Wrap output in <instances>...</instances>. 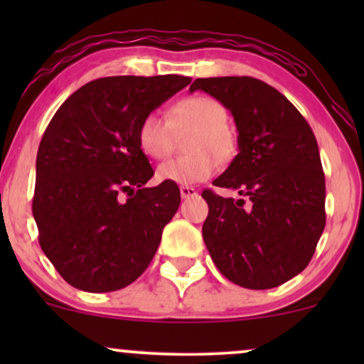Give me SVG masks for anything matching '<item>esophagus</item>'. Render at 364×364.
Returning <instances> with one entry per match:
<instances>
[{"label":"esophagus","instance_id":"esophagus-1","mask_svg":"<svg viewBox=\"0 0 364 364\" xmlns=\"http://www.w3.org/2000/svg\"><path fill=\"white\" fill-rule=\"evenodd\" d=\"M179 193H181V198H190V196L196 195V190L193 186H181L179 188Z\"/></svg>","mask_w":364,"mask_h":364}]
</instances>
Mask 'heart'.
Wrapping results in <instances>:
<instances>
[{"mask_svg": "<svg viewBox=\"0 0 364 364\" xmlns=\"http://www.w3.org/2000/svg\"><path fill=\"white\" fill-rule=\"evenodd\" d=\"M225 118L228 112L223 104L207 95L179 99L169 107L168 118L159 111L147 112L140 121L136 139L140 149L152 159H164L171 152L173 132L193 128L186 145L191 154L159 166V181L188 186L214 176L219 159L225 161L236 150L235 135Z\"/></svg>", "mask_w": 364, "mask_h": 364, "instance_id": "obj_1", "label": "heart"}]
</instances>
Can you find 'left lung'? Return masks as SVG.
Here are the masks:
<instances>
[{
  "label": "left lung",
  "instance_id": "left-lung-1",
  "mask_svg": "<svg viewBox=\"0 0 364 364\" xmlns=\"http://www.w3.org/2000/svg\"><path fill=\"white\" fill-rule=\"evenodd\" d=\"M231 111L237 156L205 190L202 235L224 277L246 289H270L303 272L325 228V176L310 124L269 83L252 77L196 78Z\"/></svg>",
  "mask_w": 364,
  "mask_h": 364
}]
</instances>
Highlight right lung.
<instances>
[{"instance_id":"1","label":"right lung","mask_w":364,"mask_h":364,"mask_svg":"<svg viewBox=\"0 0 364 364\" xmlns=\"http://www.w3.org/2000/svg\"><path fill=\"white\" fill-rule=\"evenodd\" d=\"M190 82L97 78L53 116L37 150L32 214L41 248L70 286L123 289L152 262L181 195L174 183L145 186L154 169L136 133L147 112Z\"/></svg>"}]
</instances>
